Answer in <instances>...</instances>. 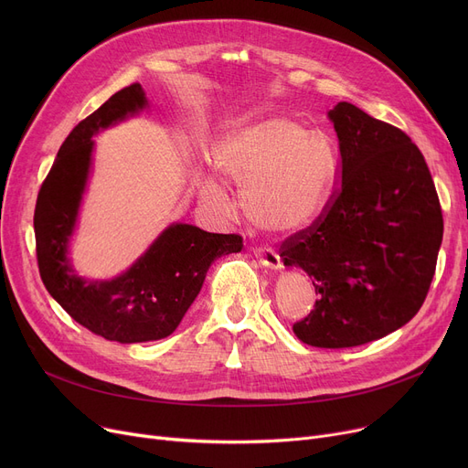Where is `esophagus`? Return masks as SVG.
Listing matches in <instances>:
<instances>
[{"instance_id": "obj_1", "label": "esophagus", "mask_w": 468, "mask_h": 468, "mask_svg": "<svg viewBox=\"0 0 468 468\" xmlns=\"http://www.w3.org/2000/svg\"><path fill=\"white\" fill-rule=\"evenodd\" d=\"M254 256H256V260H258L261 265H265V267H269V269H282V260H281V256H279L275 250L256 249V250H254Z\"/></svg>"}]
</instances>
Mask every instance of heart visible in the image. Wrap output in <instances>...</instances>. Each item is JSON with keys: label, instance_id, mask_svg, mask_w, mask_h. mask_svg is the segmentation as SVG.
<instances>
[{"label": "heart", "instance_id": "1", "mask_svg": "<svg viewBox=\"0 0 468 468\" xmlns=\"http://www.w3.org/2000/svg\"><path fill=\"white\" fill-rule=\"evenodd\" d=\"M214 168L240 187V208L250 224L271 237L296 233L323 214L330 201L335 157L330 142L288 115L242 122L219 142ZM203 199L221 208L226 193L214 180Z\"/></svg>", "mask_w": 468, "mask_h": 468}]
</instances>
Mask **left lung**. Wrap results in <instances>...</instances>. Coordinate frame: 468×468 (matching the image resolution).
Listing matches in <instances>:
<instances>
[{
	"mask_svg": "<svg viewBox=\"0 0 468 468\" xmlns=\"http://www.w3.org/2000/svg\"><path fill=\"white\" fill-rule=\"evenodd\" d=\"M328 117L339 140V186L279 252L318 293L293 334L313 347L346 349L385 337L421 309L444 219L425 157L406 133L349 102Z\"/></svg>",
	"mask_w": 468,
	"mask_h": 468,
	"instance_id": "1",
	"label": "left lung"
}]
</instances>
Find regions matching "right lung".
I'll return each mask as SVG.
<instances>
[{
	"label": "right lung",
	"mask_w": 468,
	"mask_h": 468,
	"mask_svg": "<svg viewBox=\"0 0 468 468\" xmlns=\"http://www.w3.org/2000/svg\"><path fill=\"white\" fill-rule=\"evenodd\" d=\"M145 106L140 83H133L85 117L60 145L37 193L34 214L36 254L45 288L73 321L119 343L170 335L201 292L210 263L242 249L240 235L172 224L136 263L112 281L83 279L71 267L68 244L90 170V138Z\"/></svg>",
	"instance_id": "add662e5"
}]
</instances>
